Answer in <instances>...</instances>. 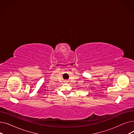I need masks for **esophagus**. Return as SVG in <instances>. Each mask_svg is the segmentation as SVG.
Masks as SVG:
<instances>
[{
  "label": "esophagus",
  "instance_id": "esophagus-1",
  "mask_svg": "<svg viewBox=\"0 0 134 134\" xmlns=\"http://www.w3.org/2000/svg\"><path fill=\"white\" fill-rule=\"evenodd\" d=\"M67 82V81H66V82Z\"/></svg>",
  "mask_w": 134,
  "mask_h": 134
}]
</instances>
